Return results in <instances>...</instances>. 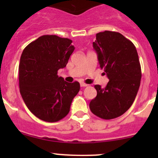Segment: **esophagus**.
I'll return each instance as SVG.
<instances>
[{
  "label": "esophagus",
  "instance_id": "obj_1",
  "mask_svg": "<svg viewBox=\"0 0 158 158\" xmlns=\"http://www.w3.org/2000/svg\"><path fill=\"white\" fill-rule=\"evenodd\" d=\"M80 86L81 87H86V86H89L88 84L85 83V82H80Z\"/></svg>",
  "mask_w": 158,
  "mask_h": 158
}]
</instances>
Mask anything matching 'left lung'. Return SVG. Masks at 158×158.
I'll return each instance as SVG.
<instances>
[{
  "label": "left lung",
  "instance_id": "1",
  "mask_svg": "<svg viewBox=\"0 0 158 158\" xmlns=\"http://www.w3.org/2000/svg\"><path fill=\"white\" fill-rule=\"evenodd\" d=\"M93 47L100 67L109 81L105 88L95 85L97 96L91 111L106 120L122 115L133 104L141 79L138 52L133 43L120 33L106 30L96 34Z\"/></svg>",
  "mask_w": 158,
  "mask_h": 158
}]
</instances>
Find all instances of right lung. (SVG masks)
Listing matches in <instances>:
<instances>
[{"label": "right lung", "instance_id": "1", "mask_svg": "<svg viewBox=\"0 0 158 158\" xmlns=\"http://www.w3.org/2000/svg\"><path fill=\"white\" fill-rule=\"evenodd\" d=\"M73 41L56 35H44L28 44L19 64L20 92L27 107L38 118L56 122L69 112L79 82L59 77L74 51Z\"/></svg>", "mask_w": 158, "mask_h": 158}]
</instances>
